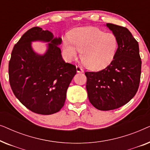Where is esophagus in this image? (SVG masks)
Listing matches in <instances>:
<instances>
[{
  "label": "esophagus",
  "instance_id": "obj_1",
  "mask_svg": "<svg viewBox=\"0 0 150 150\" xmlns=\"http://www.w3.org/2000/svg\"><path fill=\"white\" fill-rule=\"evenodd\" d=\"M76 71H77L78 73H83V71H84L83 69H82V67L79 66V65H76Z\"/></svg>",
  "mask_w": 150,
  "mask_h": 150
}]
</instances>
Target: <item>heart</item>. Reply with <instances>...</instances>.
Segmentation results:
<instances>
[{
	"mask_svg": "<svg viewBox=\"0 0 150 150\" xmlns=\"http://www.w3.org/2000/svg\"><path fill=\"white\" fill-rule=\"evenodd\" d=\"M117 46L115 35L90 26L75 28L70 38L65 37L62 41L63 53L67 60L76 59L81 51L83 63L93 70L108 66L115 56Z\"/></svg>",
	"mask_w": 150,
	"mask_h": 150,
	"instance_id": "1",
	"label": "heart"
}]
</instances>
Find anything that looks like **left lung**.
Returning a JSON list of instances; mask_svg holds the SVG:
<instances>
[{"instance_id": "obj_1", "label": "left lung", "mask_w": 150, "mask_h": 150, "mask_svg": "<svg viewBox=\"0 0 150 150\" xmlns=\"http://www.w3.org/2000/svg\"><path fill=\"white\" fill-rule=\"evenodd\" d=\"M117 39L118 48L110 64L97 72L87 71L88 98L98 110L118 108L136 94L140 83L141 61L139 44L128 28L107 23Z\"/></svg>"}]
</instances>
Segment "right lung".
I'll use <instances>...</instances> for the list:
<instances>
[{"instance_id": "1", "label": "right lung", "mask_w": 150, "mask_h": 150, "mask_svg": "<svg viewBox=\"0 0 150 150\" xmlns=\"http://www.w3.org/2000/svg\"><path fill=\"white\" fill-rule=\"evenodd\" d=\"M48 42L43 55L34 51L32 42ZM61 38L40 27L27 30L13 47L9 77L16 97L35 113L51 115L64 105L67 88L76 74L75 65L65 63L59 46Z\"/></svg>"}]
</instances>
